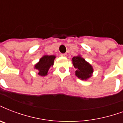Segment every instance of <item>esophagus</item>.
Here are the masks:
<instances>
[{"label":"esophagus","instance_id":"esophagus-1","mask_svg":"<svg viewBox=\"0 0 123 123\" xmlns=\"http://www.w3.org/2000/svg\"><path fill=\"white\" fill-rule=\"evenodd\" d=\"M62 57H66V53H61V54Z\"/></svg>","mask_w":123,"mask_h":123}]
</instances>
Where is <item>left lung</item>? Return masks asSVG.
Listing matches in <instances>:
<instances>
[{"instance_id": "1", "label": "left lung", "mask_w": 123, "mask_h": 123, "mask_svg": "<svg viewBox=\"0 0 123 123\" xmlns=\"http://www.w3.org/2000/svg\"><path fill=\"white\" fill-rule=\"evenodd\" d=\"M72 64L74 68H75V75L80 80H86L92 76L93 73V68L90 64L86 61L84 58L81 57V55H79L77 56L72 58Z\"/></svg>"}]
</instances>
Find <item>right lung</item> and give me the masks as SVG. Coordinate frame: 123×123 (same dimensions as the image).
Listing matches in <instances>:
<instances>
[{"mask_svg": "<svg viewBox=\"0 0 123 123\" xmlns=\"http://www.w3.org/2000/svg\"><path fill=\"white\" fill-rule=\"evenodd\" d=\"M55 58V55H43L39 61L34 66L35 69L38 71L39 75L42 77L46 76L49 68L53 66Z\"/></svg>", "mask_w": 123, "mask_h": 123, "instance_id": "right-lung-1", "label": "right lung"}]
</instances>
